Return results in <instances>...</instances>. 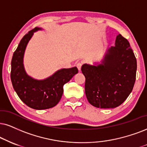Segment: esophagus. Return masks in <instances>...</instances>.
I'll return each mask as SVG.
<instances>
[{"label": "esophagus", "mask_w": 147, "mask_h": 147, "mask_svg": "<svg viewBox=\"0 0 147 147\" xmlns=\"http://www.w3.org/2000/svg\"><path fill=\"white\" fill-rule=\"evenodd\" d=\"M82 63H78L77 64H76V67H77V68L78 69V70L79 71H80V69H81V67H82Z\"/></svg>", "instance_id": "obj_1"}]
</instances>
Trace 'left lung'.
<instances>
[{
  "mask_svg": "<svg viewBox=\"0 0 147 147\" xmlns=\"http://www.w3.org/2000/svg\"><path fill=\"white\" fill-rule=\"evenodd\" d=\"M137 61L129 41L121 35L108 49L101 64H84L85 93L92 106L114 108L122 104L133 90Z\"/></svg>",
  "mask_w": 147,
  "mask_h": 147,
  "instance_id": "obj_1",
  "label": "left lung"
}]
</instances>
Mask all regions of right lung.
<instances>
[{"instance_id": "obj_1", "label": "right lung", "mask_w": 147, "mask_h": 147, "mask_svg": "<svg viewBox=\"0 0 147 147\" xmlns=\"http://www.w3.org/2000/svg\"><path fill=\"white\" fill-rule=\"evenodd\" d=\"M35 27L24 36L14 52L11 60V80L14 90L26 106L35 110H45L55 106L63 93V85L78 73L77 67L62 69L43 80H36L27 76L23 66V57L27 43Z\"/></svg>"}]
</instances>
